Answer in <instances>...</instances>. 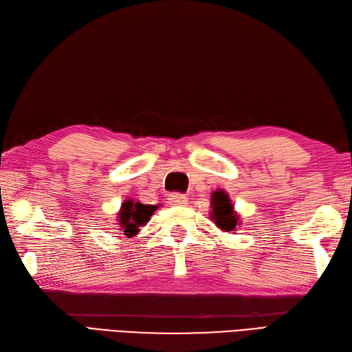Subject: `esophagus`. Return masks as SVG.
<instances>
[{"instance_id":"34e87169","label":"esophagus","mask_w":352,"mask_h":352,"mask_svg":"<svg viewBox=\"0 0 352 352\" xmlns=\"http://www.w3.org/2000/svg\"><path fill=\"white\" fill-rule=\"evenodd\" d=\"M168 203H170L171 206H186L188 199H186L185 194L175 192V194H170V195H168Z\"/></svg>"}]
</instances>
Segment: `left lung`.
Listing matches in <instances>:
<instances>
[{
    "mask_svg": "<svg viewBox=\"0 0 352 352\" xmlns=\"http://www.w3.org/2000/svg\"><path fill=\"white\" fill-rule=\"evenodd\" d=\"M212 212L210 218L215 221L218 228L224 231H234L237 226H241L239 215L234 212V206L231 204L228 194L224 190L212 192Z\"/></svg>",
    "mask_w": 352,
    "mask_h": 352,
    "instance_id": "1",
    "label": "left lung"
}]
</instances>
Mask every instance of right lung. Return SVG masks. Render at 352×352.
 Listing matches in <instances>:
<instances>
[{"instance_id":"right-lung-1","label":"right lung","mask_w":352,"mask_h":352,"mask_svg":"<svg viewBox=\"0 0 352 352\" xmlns=\"http://www.w3.org/2000/svg\"><path fill=\"white\" fill-rule=\"evenodd\" d=\"M157 210V206L142 204L134 200H125L121 206V210L118 213L119 226L124 228V234L126 237H133L139 233V228L146 224L151 219L152 213Z\"/></svg>"}]
</instances>
